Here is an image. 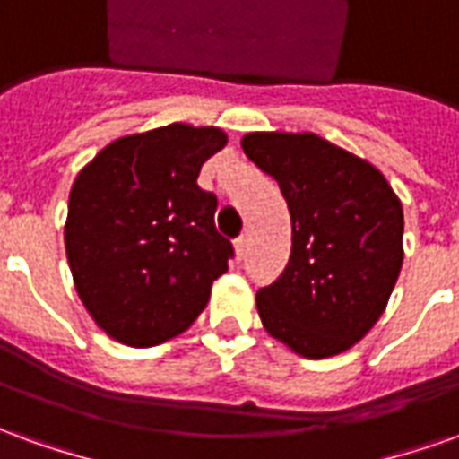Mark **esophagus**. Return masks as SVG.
Listing matches in <instances>:
<instances>
[{"label":"esophagus","instance_id":"1","mask_svg":"<svg viewBox=\"0 0 459 459\" xmlns=\"http://www.w3.org/2000/svg\"><path fill=\"white\" fill-rule=\"evenodd\" d=\"M246 250H248V238H246V236H240V238H236V255L243 258V255H246Z\"/></svg>","mask_w":459,"mask_h":459}]
</instances>
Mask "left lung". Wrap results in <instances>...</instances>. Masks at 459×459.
Wrapping results in <instances>:
<instances>
[{"label":"left lung","instance_id":"left-lung-1","mask_svg":"<svg viewBox=\"0 0 459 459\" xmlns=\"http://www.w3.org/2000/svg\"><path fill=\"white\" fill-rule=\"evenodd\" d=\"M240 147L278 181L292 221L288 265L255 295L263 327L307 359L342 354L394 292L401 201L376 167L312 132H250Z\"/></svg>","mask_w":459,"mask_h":459}]
</instances>
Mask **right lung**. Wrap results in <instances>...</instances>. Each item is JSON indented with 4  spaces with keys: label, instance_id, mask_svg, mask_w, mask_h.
Wrapping results in <instances>:
<instances>
[{
    "label": "right lung",
    "instance_id": "add662e5",
    "mask_svg": "<svg viewBox=\"0 0 459 459\" xmlns=\"http://www.w3.org/2000/svg\"><path fill=\"white\" fill-rule=\"evenodd\" d=\"M223 144L219 127L174 122L115 140L78 174L68 265L91 317L122 344L154 346L189 329L229 270L219 199L196 184Z\"/></svg>",
    "mask_w": 459,
    "mask_h": 459
}]
</instances>
